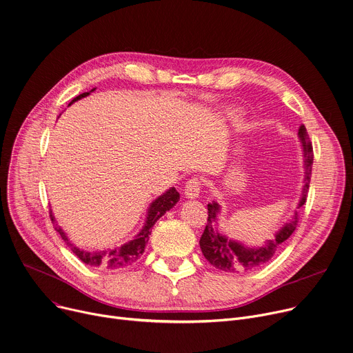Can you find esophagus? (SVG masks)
<instances>
[{
	"label": "esophagus",
	"mask_w": 353,
	"mask_h": 353,
	"mask_svg": "<svg viewBox=\"0 0 353 353\" xmlns=\"http://www.w3.org/2000/svg\"><path fill=\"white\" fill-rule=\"evenodd\" d=\"M201 185H202V181L199 176H192L190 179H188V182L185 185L186 198H189V199L198 198L199 192H201Z\"/></svg>",
	"instance_id": "34e87169"
}]
</instances>
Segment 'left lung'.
<instances>
[{"label":"left lung","mask_w":353,"mask_h":353,"mask_svg":"<svg viewBox=\"0 0 353 353\" xmlns=\"http://www.w3.org/2000/svg\"><path fill=\"white\" fill-rule=\"evenodd\" d=\"M299 137L304 147L305 157V186L303 192V198L300 201V206H303L307 201V190L310 185L311 167H312V145L304 125L299 128ZM219 205L209 203L208 205V224L201 237V248L205 258L217 269L224 272H239V270H251L263 263H266L278 248L292 236L299 224V213L293 216V219L281 228L275 237L268 240L261 248H245L243 244L236 241L227 240L221 234H219L214 228V221L217 217Z\"/></svg>","instance_id":"obj_1"}]
</instances>
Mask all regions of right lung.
Listing matches in <instances>:
<instances>
[{
    "instance_id": "obj_1",
    "label": "right lung",
    "mask_w": 353,
    "mask_h": 353,
    "mask_svg": "<svg viewBox=\"0 0 353 353\" xmlns=\"http://www.w3.org/2000/svg\"><path fill=\"white\" fill-rule=\"evenodd\" d=\"M87 95H90V92L80 94L71 101V103L87 97ZM178 201H179V193L176 192L175 188H171L168 192L161 194L159 199H155L151 203V206L148 209V216H147L145 224H144L143 230L137 234L136 239L129 241L128 244L119 247V248H113V250L84 251V250L77 248L74 244L70 243V240L65 236V232L56 224V220H54V216L52 214V210H50V219H52L54 230L60 234V237L64 240L67 247L84 263L90 265V266H94V268H103V269L116 270V269H122V268H126V266L132 265L133 262H136L143 255L145 244L150 239L151 227L155 224V221L159 220L161 216H164L165 212H168L172 206H175V203Z\"/></svg>"
}]
</instances>
